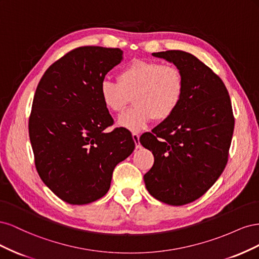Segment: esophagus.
<instances>
[{
  "label": "esophagus",
  "mask_w": 259,
  "mask_h": 259,
  "mask_svg": "<svg viewBox=\"0 0 259 259\" xmlns=\"http://www.w3.org/2000/svg\"><path fill=\"white\" fill-rule=\"evenodd\" d=\"M132 136H133V139H134V143H135L136 148L138 149V148L142 147V146H140V143H139V134H138V133H133Z\"/></svg>",
  "instance_id": "obj_1"
}]
</instances>
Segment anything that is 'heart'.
<instances>
[{"mask_svg": "<svg viewBox=\"0 0 259 259\" xmlns=\"http://www.w3.org/2000/svg\"><path fill=\"white\" fill-rule=\"evenodd\" d=\"M116 80L100 83L99 98L108 111L119 113L132 97L134 107L117 120L132 132L143 131L154 119H169L184 97V75L174 65L134 59L120 70Z\"/></svg>", "mask_w": 259, "mask_h": 259, "instance_id": "b5f03b06", "label": "heart"}]
</instances>
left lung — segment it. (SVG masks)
Masks as SVG:
<instances>
[{"instance_id": "left-lung-1", "label": "left lung", "mask_w": 259, "mask_h": 259, "mask_svg": "<svg viewBox=\"0 0 259 259\" xmlns=\"http://www.w3.org/2000/svg\"><path fill=\"white\" fill-rule=\"evenodd\" d=\"M182 71L185 92L169 119L139 142L152 151L147 190L169 205H185L215 184L228 162L234 116L228 91L213 70L183 51L153 53Z\"/></svg>"}]
</instances>
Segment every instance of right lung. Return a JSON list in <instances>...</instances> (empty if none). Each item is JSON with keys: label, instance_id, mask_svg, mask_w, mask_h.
Here are the masks:
<instances>
[{"label": "right lung", "instance_id": "1", "mask_svg": "<svg viewBox=\"0 0 259 259\" xmlns=\"http://www.w3.org/2000/svg\"><path fill=\"white\" fill-rule=\"evenodd\" d=\"M123 52L81 46L46 70L34 94L29 136L43 183L69 204L96 201L110 188L113 169L134 151L131 133L116 127L101 104L99 86Z\"/></svg>", "mask_w": 259, "mask_h": 259}]
</instances>
